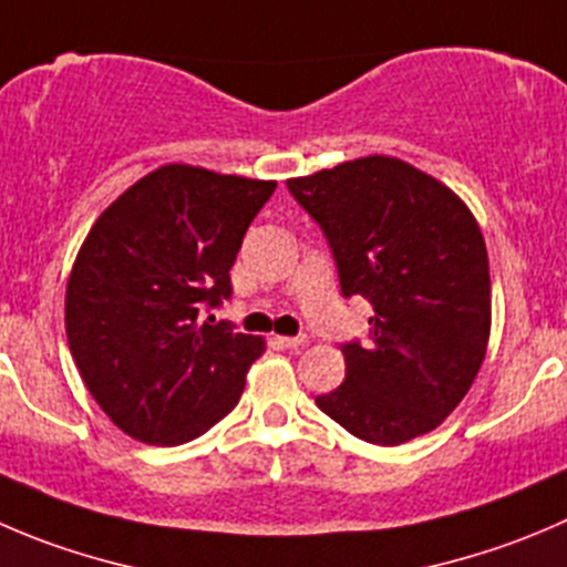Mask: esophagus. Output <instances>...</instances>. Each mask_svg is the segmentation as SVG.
I'll return each instance as SVG.
<instances>
[{"instance_id":"1","label":"esophagus","mask_w":567,"mask_h":567,"mask_svg":"<svg viewBox=\"0 0 567 567\" xmlns=\"http://www.w3.org/2000/svg\"><path fill=\"white\" fill-rule=\"evenodd\" d=\"M279 343L285 346V349H301V346L307 343L305 334H296V338H279Z\"/></svg>"}]
</instances>
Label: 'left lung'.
Segmentation results:
<instances>
[{
  "label": "left lung",
  "instance_id": "left-lung-1",
  "mask_svg": "<svg viewBox=\"0 0 567 567\" xmlns=\"http://www.w3.org/2000/svg\"><path fill=\"white\" fill-rule=\"evenodd\" d=\"M327 235L343 296L373 305L371 340L343 343L346 379L318 410L377 446L446 421L491 338V271L465 202L399 157L371 155L288 179Z\"/></svg>",
  "mask_w": 567,
  "mask_h": 567
}]
</instances>
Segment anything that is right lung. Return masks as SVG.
Returning a JSON list of instances; mask_svg holds the SVG:
<instances>
[{"label":"right lung","mask_w":567,"mask_h":567,"mask_svg":"<svg viewBox=\"0 0 567 567\" xmlns=\"http://www.w3.org/2000/svg\"><path fill=\"white\" fill-rule=\"evenodd\" d=\"M277 183L172 163L126 188L87 233L65 288V334L110 421L179 446L235 410L266 343L202 318Z\"/></svg>","instance_id":"right-lung-1"}]
</instances>
